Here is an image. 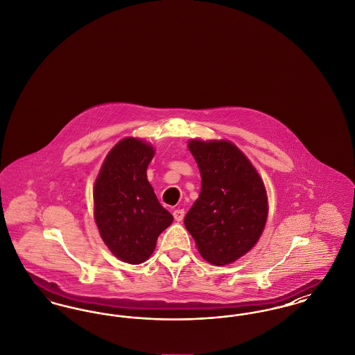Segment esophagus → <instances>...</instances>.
Wrapping results in <instances>:
<instances>
[{
	"label": "esophagus",
	"mask_w": 355,
	"mask_h": 355,
	"mask_svg": "<svg viewBox=\"0 0 355 355\" xmlns=\"http://www.w3.org/2000/svg\"><path fill=\"white\" fill-rule=\"evenodd\" d=\"M173 216H174V220L177 222H181L185 217V210L184 209H177L173 211Z\"/></svg>",
	"instance_id": "1"
}]
</instances>
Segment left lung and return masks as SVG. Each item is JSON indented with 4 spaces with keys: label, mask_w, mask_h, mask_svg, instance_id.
<instances>
[{
    "label": "left lung",
    "mask_w": 355,
    "mask_h": 355,
    "mask_svg": "<svg viewBox=\"0 0 355 355\" xmlns=\"http://www.w3.org/2000/svg\"><path fill=\"white\" fill-rule=\"evenodd\" d=\"M201 193L185 217L186 230L207 262L222 266L252 250L268 220L262 178L230 141L191 139Z\"/></svg>",
    "instance_id": "obj_1"
}]
</instances>
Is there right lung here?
Returning <instances> with one entry per match:
<instances>
[{
    "mask_svg": "<svg viewBox=\"0 0 355 355\" xmlns=\"http://www.w3.org/2000/svg\"><path fill=\"white\" fill-rule=\"evenodd\" d=\"M154 148L126 137L106 155L94 184V220L102 241L119 259L138 265L152 255L157 238L173 222L158 202L146 170Z\"/></svg>",
    "mask_w": 355,
    "mask_h": 355,
    "instance_id": "right-lung-1",
    "label": "right lung"
}]
</instances>
